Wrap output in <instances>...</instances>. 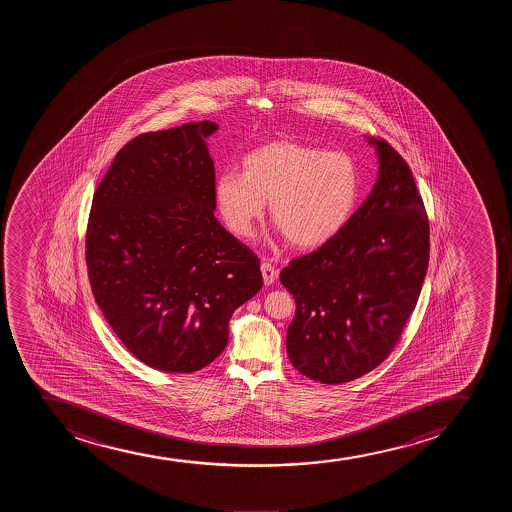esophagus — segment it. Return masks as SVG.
<instances>
[{"label": "esophagus", "instance_id": "1", "mask_svg": "<svg viewBox=\"0 0 512 512\" xmlns=\"http://www.w3.org/2000/svg\"><path fill=\"white\" fill-rule=\"evenodd\" d=\"M261 273H263L265 285H271V283L277 280L278 270L275 266L271 265V263H268V261H263V263H261Z\"/></svg>", "mask_w": 512, "mask_h": 512}]
</instances>
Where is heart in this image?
Listing matches in <instances>:
<instances>
[{"label": "heart", "instance_id": "1", "mask_svg": "<svg viewBox=\"0 0 512 512\" xmlns=\"http://www.w3.org/2000/svg\"><path fill=\"white\" fill-rule=\"evenodd\" d=\"M359 196V167L348 153L290 140L256 148L242 160V174L225 172L215 181V200L234 234H253L270 201L271 220L290 244L304 249L340 234Z\"/></svg>", "mask_w": 512, "mask_h": 512}]
</instances>
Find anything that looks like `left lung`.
Listing matches in <instances>:
<instances>
[{
  "label": "left lung",
  "instance_id": "obj_1",
  "mask_svg": "<svg viewBox=\"0 0 512 512\" xmlns=\"http://www.w3.org/2000/svg\"><path fill=\"white\" fill-rule=\"evenodd\" d=\"M379 179L347 227L283 268L297 311L287 353L295 369L343 384L381 365L400 341L429 266V218L412 171L382 138Z\"/></svg>",
  "mask_w": 512,
  "mask_h": 512
}]
</instances>
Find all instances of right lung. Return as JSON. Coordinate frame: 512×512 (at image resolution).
Segmentation results:
<instances>
[{"label":"right lung","mask_w":512,"mask_h":512,"mask_svg":"<svg viewBox=\"0 0 512 512\" xmlns=\"http://www.w3.org/2000/svg\"><path fill=\"white\" fill-rule=\"evenodd\" d=\"M212 121L128 141L95 189L85 259L95 302L124 347L162 372L200 371L229 319L263 287L256 254L215 218Z\"/></svg>","instance_id":"obj_1"}]
</instances>
